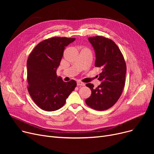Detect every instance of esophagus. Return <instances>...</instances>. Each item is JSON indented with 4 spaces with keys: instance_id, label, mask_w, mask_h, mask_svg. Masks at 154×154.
Instances as JSON below:
<instances>
[{
    "instance_id": "obj_1",
    "label": "esophagus",
    "mask_w": 154,
    "mask_h": 154,
    "mask_svg": "<svg viewBox=\"0 0 154 154\" xmlns=\"http://www.w3.org/2000/svg\"><path fill=\"white\" fill-rule=\"evenodd\" d=\"M77 85H79V86H84V85H85V83L82 82H80V81H78V82H77Z\"/></svg>"
}]
</instances>
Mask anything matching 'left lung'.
Listing matches in <instances>:
<instances>
[{
	"label": "left lung",
	"mask_w": 154,
	"mask_h": 154,
	"mask_svg": "<svg viewBox=\"0 0 154 154\" xmlns=\"http://www.w3.org/2000/svg\"><path fill=\"white\" fill-rule=\"evenodd\" d=\"M88 40L95 53V66L102 69L98 78L102 83L96 88L93 84H86L92 94L85 103L95 110H105L114 106L122 93L126 64L123 55L112 40L102 36L89 37Z\"/></svg>",
	"instance_id": "8db88e82"
}]
</instances>
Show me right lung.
Returning <instances> with one entry per match:
<instances>
[{
  "label": "right lung",
  "mask_w": 154,
  "mask_h": 154,
  "mask_svg": "<svg viewBox=\"0 0 154 154\" xmlns=\"http://www.w3.org/2000/svg\"><path fill=\"white\" fill-rule=\"evenodd\" d=\"M74 38L55 37L43 40L30 54L27 62L28 91L37 106L45 111L60 109L77 83L63 82L57 75L66 47Z\"/></svg>",
  "instance_id": "add662e5"
}]
</instances>
